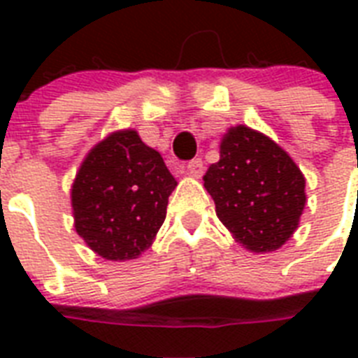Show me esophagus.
<instances>
[{
	"mask_svg": "<svg viewBox=\"0 0 358 358\" xmlns=\"http://www.w3.org/2000/svg\"><path fill=\"white\" fill-rule=\"evenodd\" d=\"M187 174L195 176V178H201L202 174H204V162H202L201 157H195V159H191L187 163Z\"/></svg>",
	"mask_w": 358,
	"mask_h": 358,
	"instance_id": "obj_1",
	"label": "esophagus"
}]
</instances>
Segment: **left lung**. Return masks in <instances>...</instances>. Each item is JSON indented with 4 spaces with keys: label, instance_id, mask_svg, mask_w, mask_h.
<instances>
[{
    "label": "left lung",
    "instance_id": "8db88e82",
    "mask_svg": "<svg viewBox=\"0 0 358 358\" xmlns=\"http://www.w3.org/2000/svg\"><path fill=\"white\" fill-rule=\"evenodd\" d=\"M221 223L252 252L282 247L305 208V178L286 152L247 126L230 128L204 174Z\"/></svg>",
    "mask_w": 358,
    "mask_h": 358
}]
</instances>
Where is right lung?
I'll use <instances>...</instances> for the list:
<instances>
[{
    "label": "right lung",
    "instance_id": "add662e5",
    "mask_svg": "<svg viewBox=\"0 0 358 358\" xmlns=\"http://www.w3.org/2000/svg\"><path fill=\"white\" fill-rule=\"evenodd\" d=\"M176 180L137 131L98 143L72 185L76 232L106 260H131L152 245L165 221Z\"/></svg>",
    "mask_w": 358,
    "mask_h": 358
}]
</instances>
